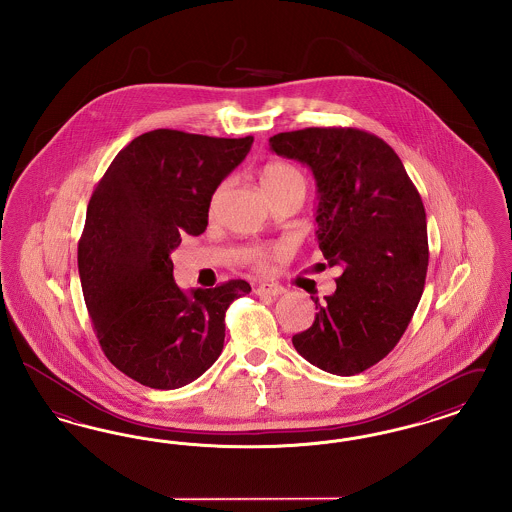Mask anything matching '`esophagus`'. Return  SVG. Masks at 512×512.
<instances>
[{
  "label": "esophagus",
  "instance_id": "esophagus-1",
  "mask_svg": "<svg viewBox=\"0 0 512 512\" xmlns=\"http://www.w3.org/2000/svg\"><path fill=\"white\" fill-rule=\"evenodd\" d=\"M286 292L282 286H276V284H261L255 293L257 295H272V297H276V295H282V293Z\"/></svg>",
  "mask_w": 512,
  "mask_h": 512
}]
</instances>
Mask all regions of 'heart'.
<instances>
[{"instance_id":"b5f03b06","label":"heart","mask_w":512,"mask_h":512,"mask_svg":"<svg viewBox=\"0 0 512 512\" xmlns=\"http://www.w3.org/2000/svg\"><path fill=\"white\" fill-rule=\"evenodd\" d=\"M261 184L265 188L267 194H274V192H280V190H286V188H292V186H299L305 190V178L303 174L297 171L292 165L288 163H268L263 167L261 171ZM228 188V180H224L220 184L219 188L211 195V201H209V211L213 213L219 205L220 197L224 194V190ZM282 255L280 249H268V247H253L247 257H249V263L259 270H268L272 267V263Z\"/></svg>"}]
</instances>
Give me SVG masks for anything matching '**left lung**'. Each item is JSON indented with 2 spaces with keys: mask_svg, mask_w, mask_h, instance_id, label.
Here are the masks:
<instances>
[{
  "mask_svg": "<svg viewBox=\"0 0 512 512\" xmlns=\"http://www.w3.org/2000/svg\"><path fill=\"white\" fill-rule=\"evenodd\" d=\"M270 149L311 167L318 188V247L343 268L293 347L311 365L353 376L380 363L405 334L428 270L426 211L401 159L359 128H303Z\"/></svg>",
  "mask_w": 512,
  "mask_h": 512,
  "instance_id": "obj_1",
  "label": "left lung"
}]
</instances>
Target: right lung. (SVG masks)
<instances>
[{
    "label": "right lung",
    "mask_w": 512,
    "mask_h": 512,
    "mask_svg": "<svg viewBox=\"0 0 512 512\" xmlns=\"http://www.w3.org/2000/svg\"><path fill=\"white\" fill-rule=\"evenodd\" d=\"M253 144L159 128L117 153L90 197L78 242L82 293L105 357L153 390H176L219 359L224 315L251 286L184 293L171 251L207 228L209 201Z\"/></svg>",
    "instance_id": "1"
}]
</instances>
